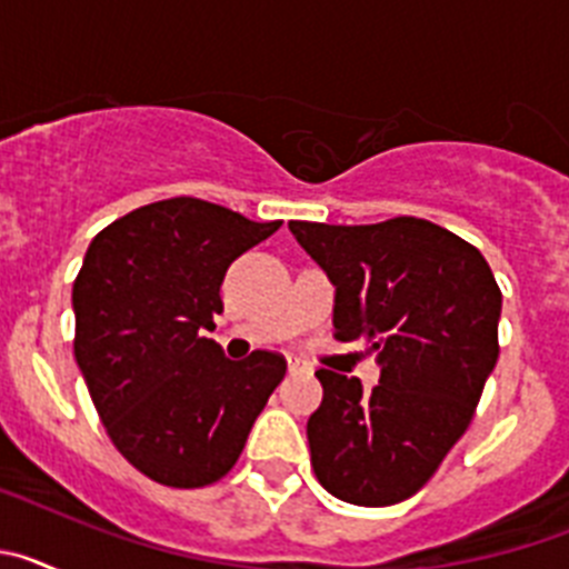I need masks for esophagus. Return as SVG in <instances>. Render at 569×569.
<instances>
[{
    "instance_id": "obj_1",
    "label": "esophagus",
    "mask_w": 569,
    "mask_h": 569,
    "mask_svg": "<svg viewBox=\"0 0 569 569\" xmlns=\"http://www.w3.org/2000/svg\"><path fill=\"white\" fill-rule=\"evenodd\" d=\"M301 370H310L308 361H301V359H288V373H301Z\"/></svg>"
}]
</instances>
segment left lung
I'll return each instance as SVG.
<instances>
[{"label":"left lung","instance_id":"obj_1","mask_svg":"<svg viewBox=\"0 0 569 569\" xmlns=\"http://www.w3.org/2000/svg\"><path fill=\"white\" fill-rule=\"evenodd\" d=\"M336 288L339 341H365L381 367L316 370L325 399L308 419L316 479L336 499L387 507L430 481L465 436L499 359L501 290L479 250L439 224L290 222Z\"/></svg>","mask_w":569,"mask_h":569}]
</instances>
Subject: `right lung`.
I'll return each instance as SVG.
<instances>
[{
  "mask_svg": "<svg viewBox=\"0 0 569 569\" xmlns=\"http://www.w3.org/2000/svg\"><path fill=\"white\" fill-rule=\"evenodd\" d=\"M279 228L176 196L90 241L73 281V356L116 450L159 485L222 479L284 379L279 353L230 361L204 336L230 261Z\"/></svg>",
  "mask_w": 569,
  "mask_h": 569,
  "instance_id": "add662e5",
  "label": "right lung"
}]
</instances>
